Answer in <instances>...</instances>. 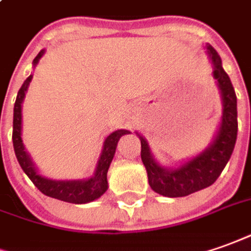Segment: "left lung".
<instances>
[{
  "label": "left lung",
  "mask_w": 251,
  "mask_h": 251,
  "mask_svg": "<svg viewBox=\"0 0 251 251\" xmlns=\"http://www.w3.org/2000/svg\"><path fill=\"white\" fill-rule=\"evenodd\" d=\"M204 49L213 66V78L216 79L223 104L219 129L210 144L190 159L173 168H166L155 159L146 137L136 132L141 141V161L147 170L150 187L163 197H187L207 188L219 178L235 148L238 136L236 95L216 49L209 44H206Z\"/></svg>",
  "instance_id": "1"
}]
</instances>
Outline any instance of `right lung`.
Returning <instances> with one entry per match:
<instances>
[{"instance_id": "1", "label": "right lung", "mask_w": 251, "mask_h": 251, "mask_svg": "<svg viewBox=\"0 0 251 251\" xmlns=\"http://www.w3.org/2000/svg\"><path fill=\"white\" fill-rule=\"evenodd\" d=\"M44 54H45V49H42L40 53L37 54V57L32 60V67H37L38 61ZM31 79L32 74L25 79L22 85V88L19 89L15 107H13L12 141H13V148H15V154L18 158L19 165L22 166L23 172L28 176V178L34 183V185L47 197L76 204L89 203V202L96 201L108 190L107 172H108L112 158L115 155V150H117L119 139L130 132L126 129H119V130L110 133L104 139L103 150H101L100 158L97 161L95 173L88 178H82V180H53V178H49L47 176L41 175L40 169L37 168L35 163L32 162L31 155L27 152L25 144H23V139H22V105H23V100H25V93H27Z\"/></svg>"}]
</instances>
